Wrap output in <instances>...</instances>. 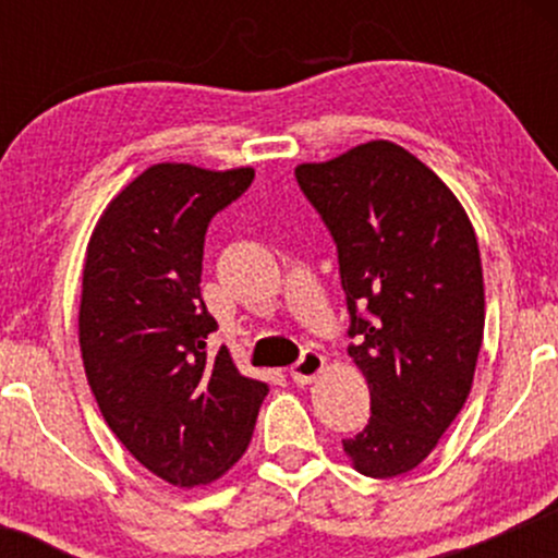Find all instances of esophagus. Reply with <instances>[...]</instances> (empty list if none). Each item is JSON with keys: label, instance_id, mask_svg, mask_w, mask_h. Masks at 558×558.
<instances>
[{"label": "esophagus", "instance_id": "1", "mask_svg": "<svg viewBox=\"0 0 558 558\" xmlns=\"http://www.w3.org/2000/svg\"><path fill=\"white\" fill-rule=\"evenodd\" d=\"M323 369H325V356L315 349H306L304 354H301V360L291 367V377L293 383H299V386H310Z\"/></svg>", "mask_w": 558, "mask_h": 558}]
</instances>
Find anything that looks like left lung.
<instances>
[{"instance_id": "8db88e82", "label": "left lung", "mask_w": 558, "mask_h": 558, "mask_svg": "<svg viewBox=\"0 0 558 558\" xmlns=\"http://www.w3.org/2000/svg\"><path fill=\"white\" fill-rule=\"evenodd\" d=\"M338 248L349 356L369 422L343 451L367 477L414 470L462 412L485 328L470 217L430 168L390 141L296 168Z\"/></svg>"}]
</instances>
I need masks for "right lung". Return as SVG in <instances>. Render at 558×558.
<instances>
[{
	"mask_svg": "<svg viewBox=\"0 0 558 558\" xmlns=\"http://www.w3.org/2000/svg\"><path fill=\"white\" fill-rule=\"evenodd\" d=\"M254 181L252 168L162 162L96 222L83 265L78 338L101 417L133 457L178 488L207 485L246 451L267 383L243 377L202 299L204 235Z\"/></svg>",
	"mask_w": 558,
	"mask_h": 558,
	"instance_id": "obj_1",
	"label": "right lung"
}]
</instances>
